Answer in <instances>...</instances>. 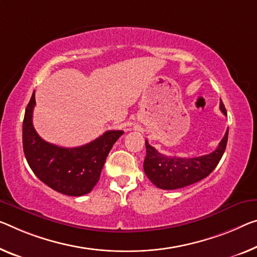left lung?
<instances>
[{"mask_svg": "<svg viewBox=\"0 0 257 257\" xmlns=\"http://www.w3.org/2000/svg\"><path fill=\"white\" fill-rule=\"evenodd\" d=\"M219 109L226 116V109L220 101ZM228 128L218 147L208 155L184 159L167 156L152 147L146 140V157L144 170L148 179L161 189H177L186 187L206 178L219 163L227 144Z\"/></svg>", "mask_w": 257, "mask_h": 257, "instance_id": "left-lung-1", "label": "left lung"}]
</instances>
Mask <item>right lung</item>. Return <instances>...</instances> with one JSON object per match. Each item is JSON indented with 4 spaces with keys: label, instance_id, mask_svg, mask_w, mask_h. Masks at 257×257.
I'll use <instances>...</instances> for the list:
<instances>
[{
    "label": "right lung",
    "instance_id": "add662e5",
    "mask_svg": "<svg viewBox=\"0 0 257 257\" xmlns=\"http://www.w3.org/2000/svg\"><path fill=\"white\" fill-rule=\"evenodd\" d=\"M35 94L26 106L23 121V149L34 175L62 194L81 196L100 179L109 152L123 131H106L87 145L76 148L58 147L42 140L33 126Z\"/></svg>",
    "mask_w": 257,
    "mask_h": 257
}]
</instances>
